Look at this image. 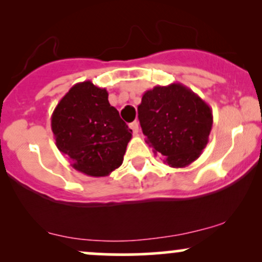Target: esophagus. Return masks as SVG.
Here are the masks:
<instances>
[{
    "mask_svg": "<svg viewBox=\"0 0 262 262\" xmlns=\"http://www.w3.org/2000/svg\"><path fill=\"white\" fill-rule=\"evenodd\" d=\"M129 128H130L132 130H133V133H134V134H137L138 132H139V124H138V122H137V121L132 122L130 124H129Z\"/></svg>",
    "mask_w": 262,
    "mask_h": 262,
    "instance_id": "obj_1",
    "label": "esophagus"
}]
</instances>
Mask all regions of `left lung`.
I'll use <instances>...</instances> for the list:
<instances>
[{
    "instance_id": "1",
    "label": "left lung",
    "mask_w": 262,
    "mask_h": 262,
    "mask_svg": "<svg viewBox=\"0 0 262 262\" xmlns=\"http://www.w3.org/2000/svg\"><path fill=\"white\" fill-rule=\"evenodd\" d=\"M138 118L152 151L176 169L200 158L213 124L208 104L179 82L148 90L138 106Z\"/></svg>"
}]
</instances>
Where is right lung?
<instances>
[{
  "mask_svg": "<svg viewBox=\"0 0 262 262\" xmlns=\"http://www.w3.org/2000/svg\"><path fill=\"white\" fill-rule=\"evenodd\" d=\"M56 148L75 170L92 177L108 176L123 162L132 129L108 102L106 89L91 81L74 85L52 116Z\"/></svg>",
  "mask_w": 262,
  "mask_h": 262,
  "instance_id": "add662e5",
  "label": "right lung"
}]
</instances>
